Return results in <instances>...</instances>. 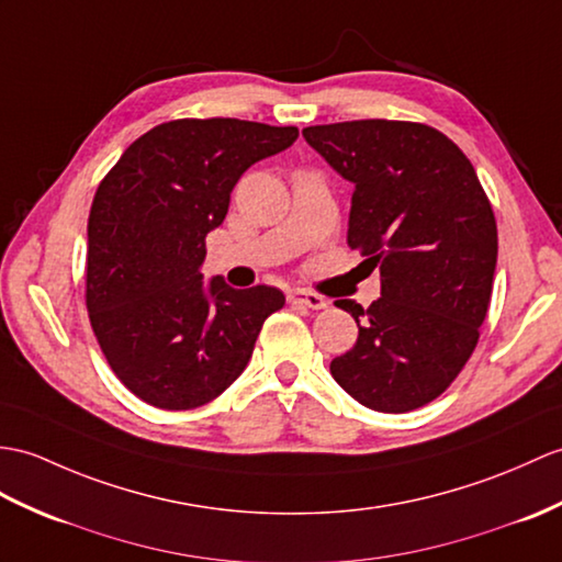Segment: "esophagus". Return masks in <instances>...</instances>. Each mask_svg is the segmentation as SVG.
Wrapping results in <instances>:
<instances>
[{
    "mask_svg": "<svg viewBox=\"0 0 562 562\" xmlns=\"http://www.w3.org/2000/svg\"><path fill=\"white\" fill-rule=\"evenodd\" d=\"M286 302L294 304V306H306V308H313V311L328 306V302H325L323 296L306 292V290H290V292H286Z\"/></svg>",
    "mask_w": 562,
    "mask_h": 562,
    "instance_id": "34e87169",
    "label": "esophagus"
}]
</instances>
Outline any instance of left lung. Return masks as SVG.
I'll use <instances>...</instances> for the list:
<instances>
[{
  "label": "left lung",
  "instance_id": "8db88e82",
  "mask_svg": "<svg viewBox=\"0 0 562 562\" xmlns=\"http://www.w3.org/2000/svg\"><path fill=\"white\" fill-rule=\"evenodd\" d=\"M304 138L347 179V244L381 270V296L335 306L359 325L330 373L359 404L402 414L446 390L479 342L498 260V229L472 162L436 128L359 120L306 126Z\"/></svg>",
  "mask_w": 562,
  "mask_h": 562
}]
</instances>
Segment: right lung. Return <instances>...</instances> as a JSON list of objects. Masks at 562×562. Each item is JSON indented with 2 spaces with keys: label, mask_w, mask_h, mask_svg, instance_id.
<instances>
[{
  "label": "right lung",
  "mask_w": 562,
  "mask_h": 562,
  "mask_svg": "<svg viewBox=\"0 0 562 562\" xmlns=\"http://www.w3.org/2000/svg\"><path fill=\"white\" fill-rule=\"evenodd\" d=\"M296 126L177 120L150 128L102 179L88 217L86 304L102 355L136 397L193 409L237 381L276 286L203 280L205 237L241 175L292 146Z\"/></svg>",
  "instance_id": "1"
}]
</instances>
